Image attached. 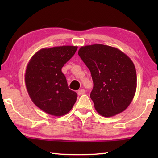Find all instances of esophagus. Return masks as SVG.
Here are the masks:
<instances>
[{"label":"esophagus","instance_id":"1","mask_svg":"<svg viewBox=\"0 0 158 158\" xmlns=\"http://www.w3.org/2000/svg\"><path fill=\"white\" fill-rule=\"evenodd\" d=\"M85 92V91L84 89H80V90H78V91H77V94H78L79 95H81L83 94H84Z\"/></svg>","mask_w":158,"mask_h":158}]
</instances>
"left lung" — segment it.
<instances>
[{
  "label": "left lung",
  "mask_w": 158,
  "mask_h": 158,
  "mask_svg": "<svg viewBox=\"0 0 158 158\" xmlns=\"http://www.w3.org/2000/svg\"><path fill=\"white\" fill-rule=\"evenodd\" d=\"M78 54L90 69L93 81L90 98L104 117L125 111L137 89V73L132 60L117 48L101 44L80 48Z\"/></svg>",
  "instance_id": "obj_1"
}]
</instances>
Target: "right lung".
<instances>
[{
    "label": "right lung",
    "mask_w": 158,
    "mask_h": 158,
    "mask_svg": "<svg viewBox=\"0 0 158 158\" xmlns=\"http://www.w3.org/2000/svg\"><path fill=\"white\" fill-rule=\"evenodd\" d=\"M77 49V46L44 48L29 60L25 73L26 89L33 102L45 113L63 116L76 102L77 93L69 89L61 69Z\"/></svg>",
    "instance_id": "add662e5"
}]
</instances>
